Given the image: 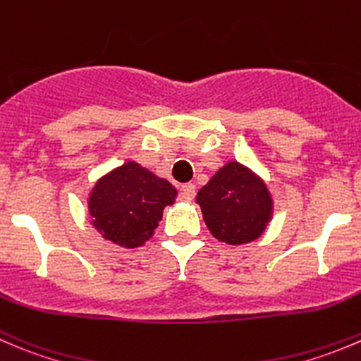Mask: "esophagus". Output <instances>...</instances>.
<instances>
[{
    "label": "esophagus",
    "mask_w": 361,
    "mask_h": 361,
    "mask_svg": "<svg viewBox=\"0 0 361 361\" xmlns=\"http://www.w3.org/2000/svg\"><path fill=\"white\" fill-rule=\"evenodd\" d=\"M195 195V185L194 183H185L180 190V199L185 202H190Z\"/></svg>",
    "instance_id": "obj_1"
}]
</instances>
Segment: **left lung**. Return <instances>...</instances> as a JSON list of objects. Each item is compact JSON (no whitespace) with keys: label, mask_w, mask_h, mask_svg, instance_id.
Returning <instances> with one entry per match:
<instances>
[{"label":"left lung","mask_w":361,"mask_h":361,"mask_svg":"<svg viewBox=\"0 0 361 361\" xmlns=\"http://www.w3.org/2000/svg\"><path fill=\"white\" fill-rule=\"evenodd\" d=\"M195 202L213 238L227 245L255 241L274 216V197L264 180L238 160L224 164L199 188Z\"/></svg>","instance_id":"1"}]
</instances>
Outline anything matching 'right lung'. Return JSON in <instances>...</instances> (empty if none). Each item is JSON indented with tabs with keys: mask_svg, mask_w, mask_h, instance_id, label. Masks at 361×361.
<instances>
[{
	"mask_svg": "<svg viewBox=\"0 0 361 361\" xmlns=\"http://www.w3.org/2000/svg\"><path fill=\"white\" fill-rule=\"evenodd\" d=\"M178 190L135 160L100 176L87 194L92 226L104 240L123 248L142 247L155 234L166 206Z\"/></svg>",
	"mask_w": 361,
	"mask_h": 361,
	"instance_id": "right-lung-1",
	"label": "right lung"
}]
</instances>
